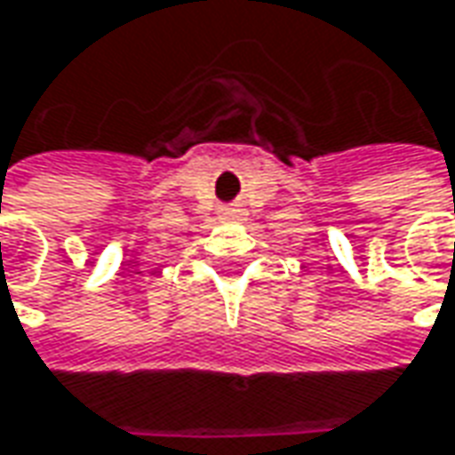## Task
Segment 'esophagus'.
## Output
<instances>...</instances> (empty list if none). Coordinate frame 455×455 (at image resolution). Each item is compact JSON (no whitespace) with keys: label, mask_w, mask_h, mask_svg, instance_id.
<instances>
[{"label":"esophagus","mask_w":455,"mask_h":455,"mask_svg":"<svg viewBox=\"0 0 455 455\" xmlns=\"http://www.w3.org/2000/svg\"><path fill=\"white\" fill-rule=\"evenodd\" d=\"M240 218H243V215H240V210H235V207H228V210L220 215L222 222H235V220H240Z\"/></svg>","instance_id":"34e87169"}]
</instances>
